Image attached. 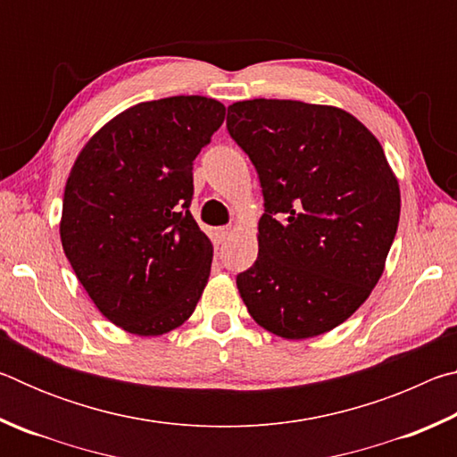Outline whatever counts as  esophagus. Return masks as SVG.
<instances>
[{
  "mask_svg": "<svg viewBox=\"0 0 457 457\" xmlns=\"http://www.w3.org/2000/svg\"><path fill=\"white\" fill-rule=\"evenodd\" d=\"M231 234V228L228 226H221V228H215V237H218V242H226Z\"/></svg>",
  "mask_w": 457,
  "mask_h": 457,
  "instance_id": "1",
  "label": "esophagus"
}]
</instances>
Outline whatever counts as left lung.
<instances>
[{"instance_id":"1","label":"left lung","mask_w":457,"mask_h":457,"mask_svg":"<svg viewBox=\"0 0 457 457\" xmlns=\"http://www.w3.org/2000/svg\"><path fill=\"white\" fill-rule=\"evenodd\" d=\"M226 125L264 195L258 260L236 278L247 312L282 338L332 330L369 298L397 234L381 145L353 114L300 100L236 103Z\"/></svg>"}]
</instances>
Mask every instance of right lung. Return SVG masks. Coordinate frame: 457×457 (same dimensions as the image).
Returning <instances> with one entry per match:
<instances>
[{
  "label": "right lung",
  "instance_id": "right-lung-1",
  "mask_svg": "<svg viewBox=\"0 0 457 457\" xmlns=\"http://www.w3.org/2000/svg\"><path fill=\"white\" fill-rule=\"evenodd\" d=\"M226 119L205 96L130 106L90 138L62 204V247L108 320L157 337L195 311L213 247L189 212L193 161Z\"/></svg>",
  "mask_w": 457,
  "mask_h": 457
}]
</instances>
